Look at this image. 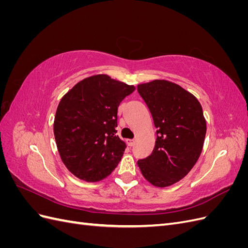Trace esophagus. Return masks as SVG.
<instances>
[{
  "label": "esophagus",
  "instance_id": "esophagus-1",
  "mask_svg": "<svg viewBox=\"0 0 248 248\" xmlns=\"http://www.w3.org/2000/svg\"><path fill=\"white\" fill-rule=\"evenodd\" d=\"M126 142H127V145H128L129 147H132L134 145V140H127Z\"/></svg>",
  "mask_w": 248,
  "mask_h": 248
}]
</instances>
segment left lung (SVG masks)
Listing matches in <instances>:
<instances>
[{"label": "left lung", "instance_id": "8db88e82", "mask_svg": "<svg viewBox=\"0 0 248 248\" xmlns=\"http://www.w3.org/2000/svg\"><path fill=\"white\" fill-rule=\"evenodd\" d=\"M156 127L151 155L138 161L148 181L166 187L184 178L201 155L206 121L198 99L168 80L156 79L138 86Z\"/></svg>", "mask_w": 248, "mask_h": 248}]
</instances>
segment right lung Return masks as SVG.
<instances>
[{
  "label": "right lung",
  "instance_id": "right-lung-1",
  "mask_svg": "<svg viewBox=\"0 0 248 248\" xmlns=\"http://www.w3.org/2000/svg\"><path fill=\"white\" fill-rule=\"evenodd\" d=\"M133 91V86L99 74L79 81L60 101L55 139L74 176L96 182L117 167L126 147L116 134L118 107Z\"/></svg>",
  "mask_w": 248,
  "mask_h": 248
}]
</instances>
